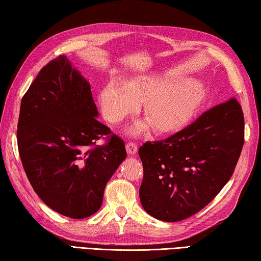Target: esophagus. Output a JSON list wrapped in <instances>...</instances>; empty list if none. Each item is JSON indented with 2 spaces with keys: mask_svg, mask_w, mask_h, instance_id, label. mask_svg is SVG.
I'll use <instances>...</instances> for the list:
<instances>
[{
  "mask_svg": "<svg viewBox=\"0 0 261 261\" xmlns=\"http://www.w3.org/2000/svg\"><path fill=\"white\" fill-rule=\"evenodd\" d=\"M126 149H127L128 154H135L136 151H138V143L128 142L126 144Z\"/></svg>",
  "mask_w": 261,
  "mask_h": 261,
  "instance_id": "esophagus-1",
  "label": "esophagus"
}]
</instances>
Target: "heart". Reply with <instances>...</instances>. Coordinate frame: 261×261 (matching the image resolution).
Segmentation results:
<instances>
[{
  "mask_svg": "<svg viewBox=\"0 0 261 261\" xmlns=\"http://www.w3.org/2000/svg\"><path fill=\"white\" fill-rule=\"evenodd\" d=\"M206 99V90L196 81H179L172 77L145 75L122 82L111 77L98 93L103 117L119 123L144 103V117L156 133H170L184 126ZM145 126L138 125L141 133Z\"/></svg>",
  "mask_w": 261,
  "mask_h": 261,
  "instance_id": "1",
  "label": "heart"
}]
</instances>
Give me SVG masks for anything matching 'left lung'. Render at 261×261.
<instances>
[{"label": "left lung", "instance_id": "obj_1", "mask_svg": "<svg viewBox=\"0 0 261 261\" xmlns=\"http://www.w3.org/2000/svg\"><path fill=\"white\" fill-rule=\"evenodd\" d=\"M244 144V116L235 97L200 114L170 138L139 149L140 200L158 220L176 222L212 202L235 171Z\"/></svg>", "mask_w": 261, "mask_h": 261}]
</instances>
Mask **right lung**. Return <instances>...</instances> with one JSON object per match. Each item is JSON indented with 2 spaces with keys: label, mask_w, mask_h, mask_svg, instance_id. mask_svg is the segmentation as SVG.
I'll list each match as a JSON object with an SVG mask.
<instances>
[{
  "label": "right lung",
  "mask_w": 261,
  "mask_h": 261,
  "mask_svg": "<svg viewBox=\"0 0 261 261\" xmlns=\"http://www.w3.org/2000/svg\"><path fill=\"white\" fill-rule=\"evenodd\" d=\"M97 116L89 82L66 56L41 68L21 99L17 140L27 179L45 205L72 219L98 211L126 158L123 141Z\"/></svg>",
  "instance_id": "add662e5"
}]
</instances>
